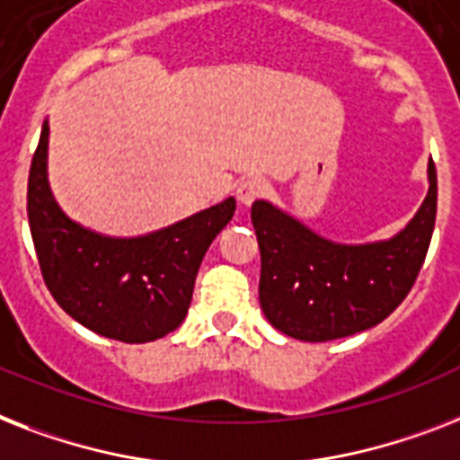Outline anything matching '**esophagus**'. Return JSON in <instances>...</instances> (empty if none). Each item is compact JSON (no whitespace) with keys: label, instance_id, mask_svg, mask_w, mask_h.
Listing matches in <instances>:
<instances>
[{"label":"esophagus","instance_id":"34e87169","mask_svg":"<svg viewBox=\"0 0 460 460\" xmlns=\"http://www.w3.org/2000/svg\"><path fill=\"white\" fill-rule=\"evenodd\" d=\"M264 191H267V184H264V179L260 177H248L243 179L241 184H238L236 189V196L238 200H241V205H252L260 196H264Z\"/></svg>","mask_w":460,"mask_h":460}]
</instances>
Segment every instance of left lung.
<instances>
[{"instance_id": "obj_1", "label": "left lung", "mask_w": 460, "mask_h": 460, "mask_svg": "<svg viewBox=\"0 0 460 460\" xmlns=\"http://www.w3.org/2000/svg\"><path fill=\"white\" fill-rule=\"evenodd\" d=\"M437 172L428 163V196L404 229L383 241L338 243L269 200L252 203L262 276L260 305L269 323L305 342L361 333L402 305L430 248Z\"/></svg>"}]
</instances>
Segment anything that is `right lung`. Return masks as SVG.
I'll return each instance as SVG.
<instances>
[{"mask_svg":"<svg viewBox=\"0 0 460 460\" xmlns=\"http://www.w3.org/2000/svg\"><path fill=\"white\" fill-rule=\"evenodd\" d=\"M236 198L139 234L108 236L70 219L49 186V120L28 177V219L44 283L66 314L122 342H151L186 319L210 243L231 222Z\"/></svg>","mask_w":460,"mask_h":460,"instance_id":"add662e5","label":"right lung"}]
</instances>
